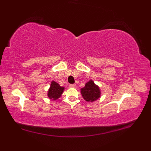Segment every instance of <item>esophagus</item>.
I'll return each instance as SVG.
<instances>
[{
    "label": "esophagus",
    "instance_id": "obj_1",
    "mask_svg": "<svg viewBox=\"0 0 151 151\" xmlns=\"http://www.w3.org/2000/svg\"><path fill=\"white\" fill-rule=\"evenodd\" d=\"M69 87H70V88H76V84H70Z\"/></svg>",
    "mask_w": 151,
    "mask_h": 151
}]
</instances>
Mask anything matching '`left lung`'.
Listing matches in <instances>:
<instances>
[{
    "instance_id": "left-lung-1",
    "label": "left lung",
    "mask_w": 151,
    "mask_h": 151,
    "mask_svg": "<svg viewBox=\"0 0 151 151\" xmlns=\"http://www.w3.org/2000/svg\"><path fill=\"white\" fill-rule=\"evenodd\" d=\"M81 93L83 98L88 102L96 101L101 95L99 87L91 80L86 84L83 88L81 89Z\"/></svg>"
}]
</instances>
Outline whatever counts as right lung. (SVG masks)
<instances>
[{
    "mask_svg": "<svg viewBox=\"0 0 151 151\" xmlns=\"http://www.w3.org/2000/svg\"><path fill=\"white\" fill-rule=\"evenodd\" d=\"M63 90H64L63 87H61L56 82L52 81L48 91V96L52 100H57L61 96Z\"/></svg>",
    "mask_w": 151,
    "mask_h": 151,
    "instance_id": "obj_1",
    "label": "right lung"
}]
</instances>
